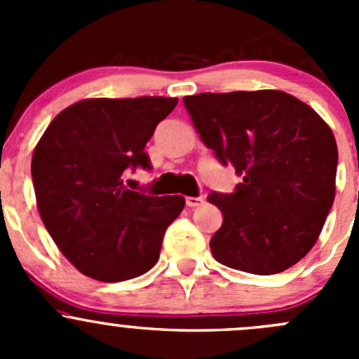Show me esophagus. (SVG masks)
Instances as JSON below:
<instances>
[{
	"label": "esophagus",
	"instance_id": "1",
	"mask_svg": "<svg viewBox=\"0 0 359 359\" xmlns=\"http://www.w3.org/2000/svg\"><path fill=\"white\" fill-rule=\"evenodd\" d=\"M203 203H205V200H203V198H194V196L186 198V205L189 206V208H196V206L203 205Z\"/></svg>",
	"mask_w": 359,
	"mask_h": 359
}]
</instances>
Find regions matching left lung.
I'll use <instances>...</instances> for the list:
<instances>
[{"label": "left lung", "mask_w": 359, "mask_h": 359, "mask_svg": "<svg viewBox=\"0 0 359 359\" xmlns=\"http://www.w3.org/2000/svg\"><path fill=\"white\" fill-rule=\"evenodd\" d=\"M201 140L243 182L212 193L224 222L210 240L220 264L276 274L320 238L335 200L337 142L323 118L281 90L184 97Z\"/></svg>", "instance_id": "obj_1"}]
</instances>
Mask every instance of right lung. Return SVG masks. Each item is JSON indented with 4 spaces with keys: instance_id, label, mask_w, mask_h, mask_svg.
<instances>
[{
    "instance_id": "obj_1",
    "label": "right lung",
    "mask_w": 359,
    "mask_h": 359,
    "mask_svg": "<svg viewBox=\"0 0 359 359\" xmlns=\"http://www.w3.org/2000/svg\"><path fill=\"white\" fill-rule=\"evenodd\" d=\"M179 100L85 99L60 111L36 144L31 173L39 217L64 257L107 283L147 273L184 196L126 189L128 168H149L144 151Z\"/></svg>"
}]
</instances>
